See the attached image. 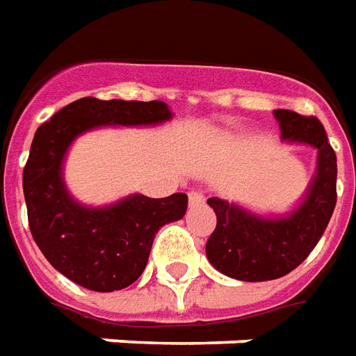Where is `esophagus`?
Masks as SVG:
<instances>
[{
  "mask_svg": "<svg viewBox=\"0 0 356 356\" xmlns=\"http://www.w3.org/2000/svg\"><path fill=\"white\" fill-rule=\"evenodd\" d=\"M204 198H206V196H204L200 191H188V204H191V206L204 204Z\"/></svg>",
  "mask_w": 356,
  "mask_h": 356,
  "instance_id": "34e87169",
  "label": "esophagus"
}]
</instances>
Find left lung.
<instances>
[{
    "label": "left lung",
    "instance_id": "1",
    "mask_svg": "<svg viewBox=\"0 0 356 356\" xmlns=\"http://www.w3.org/2000/svg\"><path fill=\"white\" fill-rule=\"evenodd\" d=\"M283 140L318 148V171L305 202L287 218L264 220L218 196L208 198L218 223L206 243L216 270L241 282H268L305 262L324 235L337 202V158L324 125L314 115L275 109Z\"/></svg>",
    "mask_w": 356,
    "mask_h": 356
}]
</instances>
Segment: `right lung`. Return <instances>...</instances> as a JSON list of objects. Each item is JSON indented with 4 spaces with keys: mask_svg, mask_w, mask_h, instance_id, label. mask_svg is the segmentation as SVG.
<instances>
[{
    "mask_svg": "<svg viewBox=\"0 0 356 356\" xmlns=\"http://www.w3.org/2000/svg\"><path fill=\"white\" fill-rule=\"evenodd\" d=\"M171 118L163 102L81 98L42 123L22 171L29 225L42 254L57 272L90 291L123 289L146 268L161 225L186 212L185 193L168 198L133 195L108 208L74 202L61 163L76 136L102 125H154Z\"/></svg>",
    "mask_w": 356,
    "mask_h": 356,
    "instance_id": "1",
    "label": "right lung"
}]
</instances>
